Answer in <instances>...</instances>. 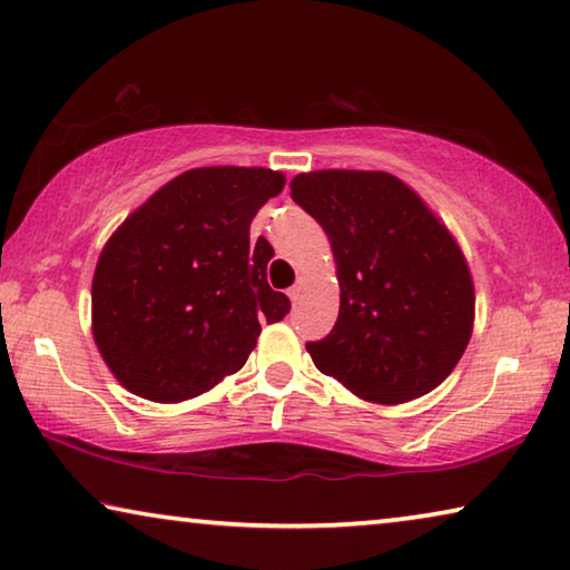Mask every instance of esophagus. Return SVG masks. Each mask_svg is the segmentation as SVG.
<instances>
[{
    "instance_id": "34e87169",
    "label": "esophagus",
    "mask_w": 570,
    "mask_h": 570,
    "mask_svg": "<svg viewBox=\"0 0 570 570\" xmlns=\"http://www.w3.org/2000/svg\"><path fill=\"white\" fill-rule=\"evenodd\" d=\"M302 292H304V282H296L292 288H288V299L296 304L302 299Z\"/></svg>"
}]
</instances>
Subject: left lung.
Returning a JSON list of instances; mask_svg holds the SVG:
<instances>
[{"instance_id":"1","label":"left lung","mask_w":570,"mask_h":570,"mask_svg":"<svg viewBox=\"0 0 570 570\" xmlns=\"http://www.w3.org/2000/svg\"><path fill=\"white\" fill-rule=\"evenodd\" d=\"M292 200L322 225L337 264V322L306 345L320 373L381 405L444 383L474 327V282L446 225L387 171H304Z\"/></svg>"}]
</instances>
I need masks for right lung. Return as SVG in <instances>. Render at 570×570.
Listing matches in <instances>:
<instances>
[{"label": "right lung", "mask_w": 570, "mask_h": 570, "mask_svg": "<svg viewBox=\"0 0 570 570\" xmlns=\"http://www.w3.org/2000/svg\"><path fill=\"white\" fill-rule=\"evenodd\" d=\"M284 185L266 167L187 169L106 240L90 327L126 391L155 403L207 393L246 365L261 322L286 317L292 302L266 282L274 248H250V220Z\"/></svg>", "instance_id": "obj_1"}]
</instances>
